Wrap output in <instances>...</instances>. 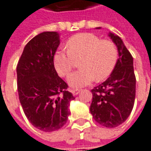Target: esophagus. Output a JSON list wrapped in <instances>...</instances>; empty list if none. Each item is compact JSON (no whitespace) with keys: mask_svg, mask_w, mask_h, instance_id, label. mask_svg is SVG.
<instances>
[{"mask_svg":"<svg viewBox=\"0 0 151 151\" xmlns=\"http://www.w3.org/2000/svg\"><path fill=\"white\" fill-rule=\"evenodd\" d=\"M70 91H71V93L73 94L74 96H76V95H78L81 92V90L80 89H71Z\"/></svg>","mask_w":151,"mask_h":151,"instance_id":"obj_1","label":"esophagus"}]
</instances>
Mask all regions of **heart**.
Instances as JSON below:
<instances>
[{
  "instance_id": "1",
  "label": "heart",
  "mask_w": 151,
  "mask_h": 151,
  "mask_svg": "<svg viewBox=\"0 0 151 151\" xmlns=\"http://www.w3.org/2000/svg\"><path fill=\"white\" fill-rule=\"evenodd\" d=\"M66 51L58 50L54 55V65L60 76H67L75 65V60L81 58V69L70 74L67 81L73 88L87 86L95 79L100 81L107 78L117 60L116 45L101 40L92 33H81L71 36L65 43Z\"/></svg>"
}]
</instances>
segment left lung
<instances>
[{"mask_svg":"<svg viewBox=\"0 0 151 151\" xmlns=\"http://www.w3.org/2000/svg\"><path fill=\"white\" fill-rule=\"evenodd\" d=\"M109 35L117 46L119 58L110 77L91 90L90 111L97 123L115 128L124 123L132 111L136 79L130 51L118 35L112 33Z\"/></svg>","mask_w":151,"mask_h":151,"instance_id":"1","label":"left lung"}]
</instances>
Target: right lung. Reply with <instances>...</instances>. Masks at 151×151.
Returning a JSON list of instances; mask_svg holds the SVG:
<instances>
[{"mask_svg":"<svg viewBox=\"0 0 151 151\" xmlns=\"http://www.w3.org/2000/svg\"><path fill=\"white\" fill-rule=\"evenodd\" d=\"M60 45L59 34L45 31L25 46L17 67L19 100L26 118L35 128L51 132L62 128L75 99L68 85L59 77L54 55Z\"/></svg>","mask_w":151,"mask_h":151,"instance_id":"obj_1","label":"right lung"}]
</instances>
